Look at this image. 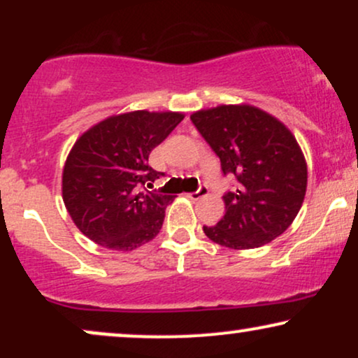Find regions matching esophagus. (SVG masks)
<instances>
[{
  "instance_id": "1",
  "label": "esophagus",
  "mask_w": 358,
  "mask_h": 358,
  "mask_svg": "<svg viewBox=\"0 0 358 358\" xmlns=\"http://www.w3.org/2000/svg\"><path fill=\"white\" fill-rule=\"evenodd\" d=\"M205 195H208V188H207V185H202V187H200L199 190H196V192L187 193L188 199H192V200H199V199H202V196H205Z\"/></svg>"
}]
</instances>
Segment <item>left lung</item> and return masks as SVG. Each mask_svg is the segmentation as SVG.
<instances>
[{
    "label": "left lung",
    "instance_id": "obj_1",
    "mask_svg": "<svg viewBox=\"0 0 358 358\" xmlns=\"http://www.w3.org/2000/svg\"><path fill=\"white\" fill-rule=\"evenodd\" d=\"M190 119L220 158L224 175L237 178V188L224 195L225 215L203 225L205 236L237 250L269 244L293 224L305 200L308 168L296 138L249 104H222Z\"/></svg>",
    "mask_w": 358,
    "mask_h": 358
}]
</instances>
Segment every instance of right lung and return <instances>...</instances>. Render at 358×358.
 Returning a JSON list of instances; mask_svg holds the SVG:
<instances>
[{"mask_svg": "<svg viewBox=\"0 0 358 358\" xmlns=\"http://www.w3.org/2000/svg\"><path fill=\"white\" fill-rule=\"evenodd\" d=\"M183 117L133 110L97 122L77 139L62 173V196L84 236L113 250H133L158 236L173 195L146 190L163 175L148 158Z\"/></svg>", "mask_w": 358, "mask_h": 358, "instance_id": "1", "label": "right lung"}]
</instances>
